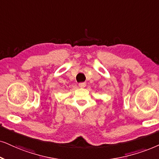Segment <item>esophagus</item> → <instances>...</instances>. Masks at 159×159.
I'll return each instance as SVG.
<instances>
[{"mask_svg": "<svg viewBox=\"0 0 159 159\" xmlns=\"http://www.w3.org/2000/svg\"><path fill=\"white\" fill-rule=\"evenodd\" d=\"M78 86L81 88H84L86 86V83H80L78 84Z\"/></svg>", "mask_w": 159, "mask_h": 159, "instance_id": "esophagus-1", "label": "esophagus"}]
</instances>
